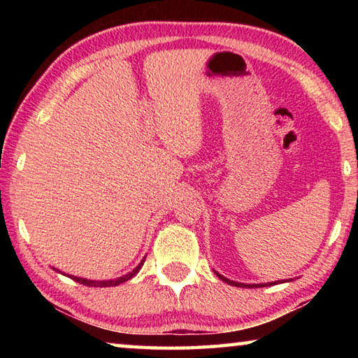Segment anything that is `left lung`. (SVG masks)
Masks as SVG:
<instances>
[{
	"label": "left lung",
	"mask_w": 358,
	"mask_h": 358,
	"mask_svg": "<svg viewBox=\"0 0 358 358\" xmlns=\"http://www.w3.org/2000/svg\"><path fill=\"white\" fill-rule=\"evenodd\" d=\"M216 275H217V273H216ZM217 276H220L224 282H227V284H230V286H235V287H266V286H273V284H276V282H266V284H243V282L230 281V280H227V278H224V276H221V275H217Z\"/></svg>",
	"instance_id": "left-lung-1"
}]
</instances>
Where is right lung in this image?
Returning a JSON list of instances; mask_svg holds the SVG:
<instances>
[{"instance_id": "right-lung-1", "label": "right lung", "mask_w": 358, "mask_h": 358, "mask_svg": "<svg viewBox=\"0 0 358 358\" xmlns=\"http://www.w3.org/2000/svg\"><path fill=\"white\" fill-rule=\"evenodd\" d=\"M143 262H145V259L142 260L141 264H138L134 270L131 271V273H128V275H124V276H121V278H118V280H110V281H92V280H83V278H77V276H69V278H72V280L74 281H77V282H80V284H83V286H88V287H110V286H118V284H121V282H124V281H128V280H131L132 276H136L137 273H138V270L142 268V265H143Z\"/></svg>"}]
</instances>
